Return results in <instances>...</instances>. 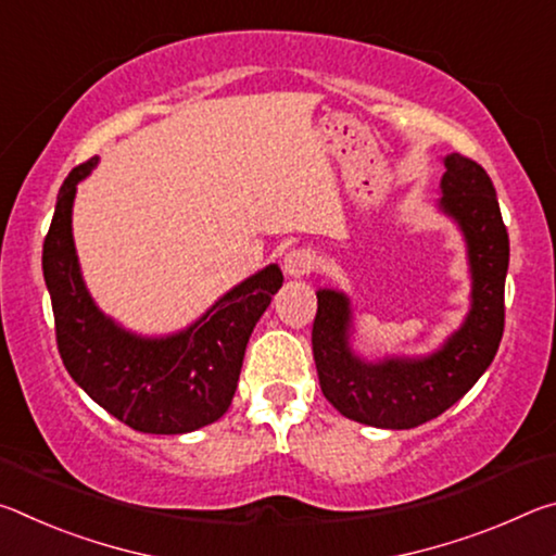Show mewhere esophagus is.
<instances>
[{"instance_id": "1", "label": "esophagus", "mask_w": 556, "mask_h": 556, "mask_svg": "<svg viewBox=\"0 0 556 556\" xmlns=\"http://www.w3.org/2000/svg\"><path fill=\"white\" fill-rule=\"evenodd\" d=\"M314 252L306 250V248H299V250H291L289 255L285 257V271L289 277H306L308 271L314 269Z\"/></svg>"}]
</instances>
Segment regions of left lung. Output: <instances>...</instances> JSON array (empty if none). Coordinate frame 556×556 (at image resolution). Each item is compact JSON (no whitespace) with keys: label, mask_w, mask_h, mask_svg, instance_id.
<instances>
[{"label":"left lung","mask_w":556,"mask_h":556,"mask_svg":"<svg viewBox=\"0 0 556 556\" xmlns=\"http://www.w3.org/2000/svg\"><path fill=\"white\" fill-rule=\"evenodd\" d=\"M441 208L468 242L473 308L439 353L421 361L363 363L348 348L351 308L338 291H318L312 348L326 400L343 417L382 429H412L439 417L473 388L493 363L505 328L510 240L491 176L464 154L446 156Z\"/></svg>","instance_id":"8db88e82"}]
</instances>
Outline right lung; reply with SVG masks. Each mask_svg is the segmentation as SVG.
<instances>
[{"mask_svg": "<svg viewBox=\"0 0 556 556\" xmlns=\"http://www.w3.org/2000/svg\"><path fill=\"white\" fill-rule=\"evenodd\" d=\"M96 162L78 164L63 181L43 240V279L65 370L102 409L144 434L213 425L230 407L244 348L281 287V269L269 265L244 279L184 333L139 338L122 331L92 304L71 232L75 186Z\"/></svg>", "mask_w": 556, "mask_h": 556, "instance_id": "add662e5", "label": "right lung"}]
</instances>
